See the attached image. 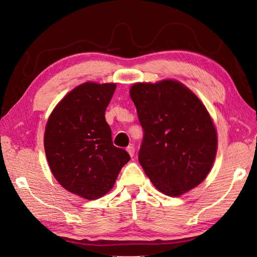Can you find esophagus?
<instances>
[{
  "label": "esophagus",
  "instance_id": "34e87169",
  "mask_svg": "<svg viewBox=\"0 0 257 257\" xmlns=\"http://www.w3.org/2000/svg\"><path fill=\"white\" fill-rule=\"evenodd\" d=\"M127 152L129 153V155L132 156V158H133L134 154H135V149H134V146H128V147H127Z\"/></svg>",
  "mask_w": 257,
  "mask_h": 257
}]
</instances>
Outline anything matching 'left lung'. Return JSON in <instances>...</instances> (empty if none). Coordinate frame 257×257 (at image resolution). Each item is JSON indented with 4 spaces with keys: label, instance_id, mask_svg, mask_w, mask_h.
I'll use <instances>...</instances> for the list:
<instances>
[{
    "label": "left lung",
    "instance_id": "left-lung-1",
    "mask_svg": "<svg viewBox=\"0 0 257 257\" xmlns=\"http://www.w3.org/2000/svg\"><path fill=\"white\" fill-rule=\"evenodd\" d=\"M130 97L143 128L138 161L153 185L180 196L201 184L214 162V124L199 98L182 84H135Z\"/></svg>",
    "mask_w": 257,
    "mask_h": 257
}]
</instances>
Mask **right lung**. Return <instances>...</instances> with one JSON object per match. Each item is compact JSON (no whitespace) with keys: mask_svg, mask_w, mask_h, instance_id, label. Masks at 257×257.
<instances>
[{"mask_svg":"<svg viewBox=\"0 0 257 257\" xmlns=\"http://www.w3.org/2000/svg\"><path fill=\"white\" fill-rule=\"evenodd\" d=\"M115 84L85 82L61 101L47 121L44 147L50 169L64 189L86 199L114 185L127 151L113 145L105 110Z\"/></svg>","mask_w":257,"mask_h":257,"instance_id":"add662e5","label":"right lung"}]
</instances>
